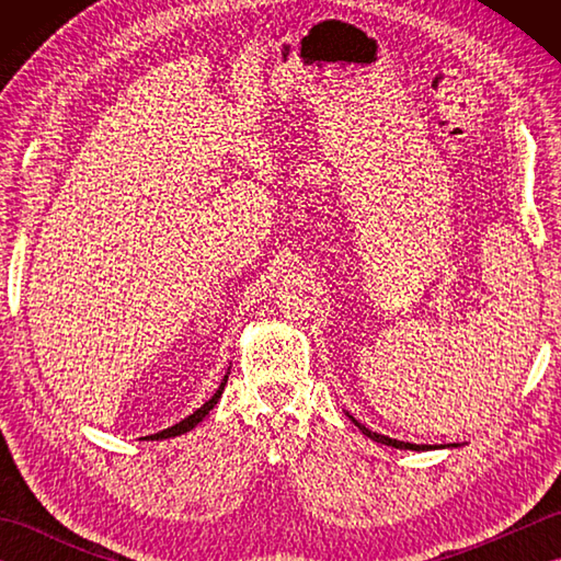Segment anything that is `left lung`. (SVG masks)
Returning a JSON list of instances; mask_svg holds the SVG:
<instances>
[{
	"label": "left lung",
	"mask_w": 561,
	"mask_h": 561,
	"mask_svg": "<svg viewBox=\"0 0 561 561\" xmlns=\"http://www.w3.org/2000/svg\"><path fill=\"white\" fill-rule=\"evenodd\" d=\"M350 420L362 428V434L368 436L371 440H378V444H386V446H392V448H402V450H432V448H438V446H426V444H404V440H398V438H390V436H383V434H376L371 432V428H366L362 422H356L352 414H347Z\"/></svg>",
	"instance_id": "8db88e82"
}]
</instances>
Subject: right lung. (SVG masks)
Instances as JSON below:
<instances>
[{"label":"right lung","mask_w":561,"mask_h":561,"mask_svg":"<svg viewBox=\"0 0 561 561\" xmlns=\"http://www.w3.org/2000/svg\"><path fill=\"white\" fill-rule=\"evenodd\" d=\"M226 380H229V376H224V380H221V386L217 388V392H214V396L205 402V404H202V408L199 410H195L193 414H187L185 416V420L183 422H178V424H173V426H169V428H163V432H159V434H153V436H145V438H171V436H181V434H187L190 432V428H195L202 420H205V416L214 410V404H217L219 402V398H221V392H224V386H226Z\"/></svg>","instance_id":"add662e5"}]
</instances>
